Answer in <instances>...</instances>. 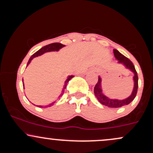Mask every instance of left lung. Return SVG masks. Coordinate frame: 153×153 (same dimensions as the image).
<instances>
[{
	"instance_id": "8db88e82",
	"label": "left lung",
	"mask_w": 153,
	"mask_h": 153,
	"mask_svg": "<svg viewBox=\"0 0 153 153\" xmlns=\"http://www.w3.org/2000/svg\"><path fill=\"white\" fill-rule=\"evenodd\" d=\"M114 57L118 61V64L122 65L124 67V68L127 70H129V71L133 73L132 80L134 85H133V89L131 91L130 96L128 97L125 98L124 99H111V98L108 97L106 96L104 93L103 92L102 89V79L101 76L99 75V80H98L97 83L94 87V94L96 99L99 101L101 104L104 105V106L109 107V108H119L126 105H128L134 99L135 96H136L137 93L138 88V76L136 70H135L134 65L133 63L129 60V59L127 58L125 56L121 54L118 50H114Z\"/></svg>"
}]
</instances>
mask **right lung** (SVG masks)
<instances>
[{"label": "right lung", "instance_id": "obj_1", "mask_svg": "<svg viewBox=\"0 0 153 153\" xmlns=\"http://www.w3.org/2000/svg\"><path fill=\"white\" fill-rule=\"evenodd\" d=\"M65 47V45H62V44H60V43H52V44H50V45H46V46L42 47L40 50H39L37 52H36L35 53L33 54V55H31V57L29 58V61H28L27 62V65H26V67L29 65V64H30V62H31V60H32L34 58V57H38V56H41L43 54L46 53V52H58V51L60 50V49H62V47ZM74 77V75H68V78H67L66 80L65 81V84H64V87H63L62 90V92H61L60 95L59 96L58 99H59L61 98V96H62L63 94H64L65 92V89L66 88V86H67V84H68V82L70 81V80H71L72 78ZM23 82V86H24V79H23L22 80ZM56 102L55 101H53L52 103H50V104L47 105V106H37L38 107H39V108H47V107H50L52 106V105L54 104V103Z\"/></svg>", "mask_w": 153, "mask_h": 153}]
</instances>
